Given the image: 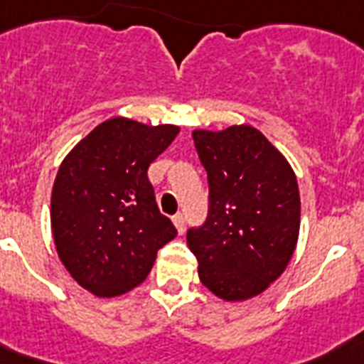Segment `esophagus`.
Segmentation results:
<instances>
[{"label":"esophagus","instance_id":"34e87169","mask_svg":"<svg viewBox=\"0 0 364 364\" xmlns=\"http://www.w3.org/2000/svg\"><path fill=\"white\" fill-rule=\"evenodd\" d=\"M173 222H174V226H176V230H178V233H184L186 222H184V216H182V213L174 214Z\"/></svg>","mask_w":364,"mask_h":364}]
</instances>
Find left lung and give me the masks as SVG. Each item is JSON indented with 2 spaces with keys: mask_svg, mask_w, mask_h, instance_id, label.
Wrapping results in <instances>:
<instances>
[{
  "mask_svg": "<svg viewBox=\"0 0 364 364\" xmlns=\"http://www.w3.org/2000/svg\"><path fill=\"white\" fill-rule=\"evenodd\" d=\"M207 171L208 216L188 230L199 279L226 302L269 287L289 266L300 232V191L281 151L250 125L193 131Z\"/></svg>",
  "mask_w": 364,
  "mask_h": 364,
  "instance_id": "8db88e82",
  "label": "left lung"
}]
</instances>
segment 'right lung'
<instances>
[{
    "mask_svg": "<svg viewBox=\"0 0 364 364\" xmlns=\"http://www.w3.org/2000/svg\"><path fill=\"white\" fill-rule=\"evenodd\" d=\"M178 132L114 117L64 157L50 196L53 239L64 267L92 294L112 298L138 287L157 250L176 237L157 208L148 167Z\"/></svg>",
    "mask_w": 364,
    "mask_h": 364,
    "instance_id": "add662e5",
    "label": "right lung"
}]
</instances>
